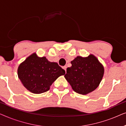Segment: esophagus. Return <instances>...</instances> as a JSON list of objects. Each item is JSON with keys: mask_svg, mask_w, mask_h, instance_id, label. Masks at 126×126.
<instances>
[{"mask_svg": "<svg viewBox=\"0 0 126 126\" xmlns=\"http://www.w3.org/2000/svg\"><path fill=\"white\" fill-rule=\"evenodd\" d=\"M63 69L65 70V72H66V66H63Z\"/></svg>", "mask_w": 126, "mask_h": 126, "instance_id": "34e87169", "label": "esophagus"}]
</instances>
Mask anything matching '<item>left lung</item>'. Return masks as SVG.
Listing matches in <instances>:
<instances>
[{"mask_svg": "<svg viewBox=\"0 0 126 126\" xmlns=\"http://www.w3.org/2000/svg\"><path fill=\"white\" fill-rule=\"evenodd\" d=\"M71 63L64 77L75 92L85 95L99 87L104 68L96 57L92 54L86 57L77 56Z\"/></svg>", "mask_w": 126, "mask_h": 126, "instance_id": "8db88e82", "label": "left lung"}]
</instances>
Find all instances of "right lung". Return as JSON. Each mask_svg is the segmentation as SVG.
I'll return each instance as SVG.
<instances>
[{
    "label": "right lung",
    "mask_w": 126,
    "mask_h": 126,
    "mask_svg": "<svg viewBox=\"0 0 126 126\" xmlns=\"http://www.w3.org/2000/svg\"><path fill=\"white\" fill-rule=\"evenodd\" d=\"M65 71L57 63L50 62L46 57L32 53L18 68V76L23 85L30 92L40 94L49 91L56 79Z\"/></svg>",
    "instance_id": "right-lung-1"
}]
</instances>
